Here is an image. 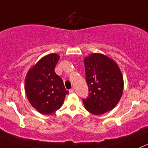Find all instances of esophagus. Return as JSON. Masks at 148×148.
Masks as SVG:
<instances>
[{
    "mask_svg": "<svg viewBox=\"0 0 148 148\" xmlns=\"http://www.w3.org/2000/svg\"><path fill=\"white\" fill-rule=\"evenodd\" d=\"M69 91H70V93H73L74 92V88H70V89L69 90Z\"/></svg>",
    "mask_w": 148,
    "mask_h": 148,
    "instance_id": "esophagus-1",
    "label": "esophagus"
}]
</instances>
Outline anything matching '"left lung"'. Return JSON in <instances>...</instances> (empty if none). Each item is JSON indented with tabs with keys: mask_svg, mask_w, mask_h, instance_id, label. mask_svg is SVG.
I'll use <instances>...</instances> for the list:
<instances>
[{
	"mask_svg": "<svg viewBox=\"0 0 148 148\" xmlns=\"http://www.w3.org/2000/svg\"><path fill=\"white\" fill-rule=\"evenodd\" d=\"M88 97L83 99L86 109L94 115H102L119 103L123 91L120 68L107 56L93 53L84 60Z\"/></svg>",
	"mask_w": 148,
	"mask_h": 148,
	"instance_id": "obj_1",
	"label": "left lung"
}]
</instances>
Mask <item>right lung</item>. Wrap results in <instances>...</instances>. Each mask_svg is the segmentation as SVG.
<instances>
[{"instance_id": "obj_1", "label": "right lung", "mask_w": 148, "mask_h": 148, "mask_svg": "<svg viewBox=\"0 0 148 148\" xmlns=\"http://www.w3.org/2000/svg\"><path fill=\"white\" fill-rule=\"evenodd\" d=\"M60 57L50 54L31 67L25 78V92L29 103L40 113L50 115L60 109L69 93L54 72Z\"/></svg>"}]
</instances>
